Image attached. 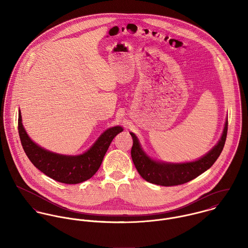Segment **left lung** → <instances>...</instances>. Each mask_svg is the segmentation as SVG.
Here are the masks:
<instances>
[{"label": "left lung", "instance_id": "8db88e82", "mask_svg": "<svg viewBox=\"0 0 248 248\" xmlns=\"http://www.w3.org/2000/svg\"><path fill=\"white\" fill-rule=\"evenodd\" d=\"M227 128L228 121L225 122L220 140L208 154L199 160L179 164L157 162L151 159L142 151L136 135L131 133L134 141L131 150L132 159L140 175L148 182L162 186L180 185L199 177L215 163L224 147L227 136Z\"/></svg>", "mask_w": 248, "mask_h": 248}]
</instances>
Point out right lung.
I'll return each mask as SVG.
<instances>
[{
  "label": "right lung",
  "instance_id": "add662e5",
  "mask_svg": "<svg viewBox=\"0 0 248 248\" xmlns=\"http://www.w3.org/2000/svg\"><path fill=\"white\" fill-rule=\"evenodd\" d=\"M18 131L23 149L37 169L56 181L77 184L91 178L97 172L110 142L123 129L119 126L108 129L89 151L75 156L54 154L39 147L26 133L20 111Z\"/></svg>",
  "mask_w": 248,
  "mask_h": 248
}]
</instances>
